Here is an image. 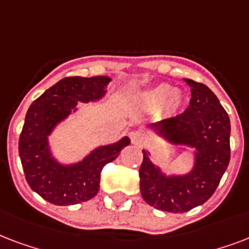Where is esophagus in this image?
Listing matches in <instances>:
<instances>
[{
	"label": "esophagus",
	"mask_w": 249,
	"mask_h": 249,
	"mask_svg": "<svg viewBox=\"0 0 249 249\" xmlns=\"http://www.w3.org/2000/svg\"><path fill=\"white\" fill-rule=\"evenodd\" d=\"M130 136L132 142L138 144V145H144L148 142V136L142 131H134V132H131Z\"/></svg>",
	"instance_id": "obj_1"
}]
</instances>
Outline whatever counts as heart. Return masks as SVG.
Returning <instances> with one entry per match:
<instances>
[{
    "mask_svg": "<svg viewBox=\"0 0 249 249\" xmlns=\"http://www.w3.org/2000/svg\"><path fill=\"white\" fill-rule=\"evenodd\" d=\"M146 104H149L151 107H161L169 100V107L170 109H175L178 107L182 103V97L179 93H173V89L166 84H161L149 90L145 94Z\"/></svg>",
    "mask_w": 249,
    "mask_h": 249,
    "instance_id": "b5f03b06",
    "label": "heart"
}]
</instances>
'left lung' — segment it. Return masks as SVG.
Returning <instances> with one entry per match:
<instances>
[{
	"mask_svg": "<svg viewBox=\"0 0 249 249\" xmlns=\"http://www.w3.org/2000/svg\"><path fill=\"white\" fill-rule=\"evenodd\" d=\"M184 80L192 93L190 107L153 127L169 142L196 148L194 170L166 178L146 151H142L139 170L142 198L151 207L170 213H184L209 200L230 162L231 127L226 110L205 84Z\"/></svg>",
	"mask_w": 249,
	"mask_h": 249,
	"instance_id": "left-lung-1",
	"label": "left lung"
}]
</instances>
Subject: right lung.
I'll return each instance as SVG.
<instances>
[{
	"label": "right lung",
	"mask_w": 249,
	"mask_h": 249,
	"mask_svg": "<svg viewBox=\"0 0 249 249\" xmlns=\"http://www.w3.org/2000/svg\"><path fill=\"white\" fill-rule=\"evenodd\" d=\"M109 82L107 76L65 78L31 104L19 138V156L27 183L46 201L74 205L96 196L103 167L130 144V139L123 138L115 144L97 148L82 162L71 166L55 162L49 152L48 135L55 124L66 118L78 103L103 97Z\"/></svg>",
	"instance_id": "right-lung-1"
}]
</instances>
